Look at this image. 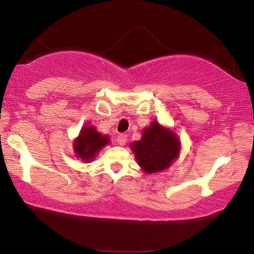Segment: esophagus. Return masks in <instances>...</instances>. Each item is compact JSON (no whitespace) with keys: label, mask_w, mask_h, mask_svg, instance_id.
Returning a JSON list of instances; mask_svg holds the SVG:
<instances>
[{"label":"esophagus","mask_w":254,"mask_h":254,"mask_svg":"<svg viewBox=\"0 0 254 254\" xmlns=\"http://www.w3.org/2000/svg\"><path fill=\"white\" fill-rule=\"evenodd\" d=\"M127 134H119L117 137H115V141H117L118 144L120 145H124L127 143Z\"/></svg>","instance_id":"obj_1"}]
</instances>
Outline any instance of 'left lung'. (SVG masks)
Listing matches in <instances>:
<instances>
[{
    "mask_svg": "<svg viewBox=\"0 0 254 254\" xmlns=\"http://www.w3.org/2000/svg\"><path fill=\"white\" fill-rule=\"evenodd\" d=\"M179 147L180 143L174 133L157 122L145 128L142 139L131 144L137 162L148 174L168 168L174 159L178 157Z\"/></svg>",
    "mask_w": 254,
    "mask_h": 254,
    "instance_id": "obj_1",
    "label": "left lung"
}]
</instances>
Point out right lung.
<instances>
[{"label":"right lung","instance_id":"add662e5","mask_svg":"<svg viewBox=\"0 0 254 254\" xmlns=\"http://www.w3.org/2000/svg\"><path fill=\"white\" fill-rule=\"evenodd\" d=\"M109 142L107 135L103 136L101 133L96 132L95 127L85 126L81 130L78 139L75 141V151L77 157L84 161H89L96 156L100 149Z\"/></svg>","mask_w":254,"mask_h":254}]
</instances>
